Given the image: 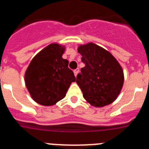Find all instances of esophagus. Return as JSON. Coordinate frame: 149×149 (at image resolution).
Listing matches in <instances>:
<instances>
[{"label": "esophagus", "instance_id": "34e87169", "mask_svg": "<svg viewBox=\"0 0 149 149\" xmlns=\"http://www.w3.org/2000/svg\"><path fill=\"white\" fill-rule=\"evenodd\" d=\"M78 73H79V68H76V69L74 70V76H75V77H77V74Z\"/></svg>", "mask_w": 149, "mask_h": 149}]
</instances>
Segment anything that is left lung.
Instances as JSON below:
<instances>
[{
    "mask_svg": "<svg viewBox=\"0 0 149 149\" xmlns=\"http://www.w3.org/2000/svg\"><path fill=\"white\" fill-rule=\"evenodd\" d=\"M77 51L82 55L85 66L77 75L76 83L84 99L96 107L113 103L124 84L123 70L119 62L109 51L94 43L81 45Z\"/></svg>",
    "mask_w": 149,
    "mask_h": 149,
    "instance_id": "obj_1",
    "label": "left lung"
}]
</instances>
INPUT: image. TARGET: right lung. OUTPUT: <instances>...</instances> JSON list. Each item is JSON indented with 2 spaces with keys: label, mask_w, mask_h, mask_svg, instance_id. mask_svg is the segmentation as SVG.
Instances as JSON below:
<instances>
[{
  "label": "right lung",
  "mask_w": 149,
  "mask_h": 149,
  "mask_svg": "<svg viewBox=\"0 0 149 149\" xmlns=\"http://www.w3.org/2000/svg\"><path fill=\"white\" fill-rule=\"evenodd\" d=\"M65 47L52 43L39 51L27 67L24 81L33 99L43 106H52L65 98L75 77L68 61L62 57Z\"/></svg>",
  "instance_id": "obj_1"
}]
</instances>
